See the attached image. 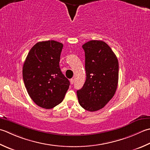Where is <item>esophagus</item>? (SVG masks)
<instances>
[{"label":"esophagus","mask_w":150,"mask_h":150,"mask_svg":"<svg viewBox=\"0 0 150 150\" xmlns=\"http://www.w3.org/2000/svg\"><path fill=\"white\" fill-rule=\"evenodd\" d=\"M73 83H74V79H70V83H71V84H73Z\"/></svg>","instance_id":"34e87169"}]
</instances>
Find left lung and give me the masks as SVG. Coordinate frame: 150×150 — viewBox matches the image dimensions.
<instances>
[{
    "label": "left lung",
    "instance_id": "left-lung-1",
    "mask_svg": "<svg viewBox=\"0 0 150 150\" xmlns=\"http://www.w3.org/2000/svg\"><path fill=\"white\" fill-rule=\"evenodd\" d=\"M86 81L77 90L79 103L85 110L94 112L103 108L112 98L118 83L119 64L116 54L100 40L84 43Z\"/></svg>",
    "mask_w": 150,
    "mask_h": 150
}]
</instances>
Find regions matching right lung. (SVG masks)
Instances as JSON below:
<instances>
[{"label": "right lung", "instance_id": "1", "mask_svg": "<svg viewBox=\"0 0 150 150\" xmlns=\"http://www.w3.org/2000/svg\"><path fill=\"white\" fill-rule=\"evenodd\" d=\"M63 44L54 40L32 47L23 67V78L29 96L38 106L50 109L63 101L69 81L59 62Z\"/></svg>", "mask_w": 150, "mask_h": 150}]
</instances>
